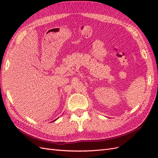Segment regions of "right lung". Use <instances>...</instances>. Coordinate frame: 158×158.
<instances>
[{
  "mask_svg": "<svg viewBox=\"0 0 158 158\" xmlns=\"http://www.w3.org/2000/svg\"><path fill=\"white\" fill-rule=\"evenodd\" d=\"M56 119H57V118H56ZM56 119H55V121H52V122H54V121H55L56 120Z\"/></svg>",
  "mask_w": 158,
  "mask_h": 158,
  "instance_id": "obj_1",
  "label": "right lung"
}]
</instances>
